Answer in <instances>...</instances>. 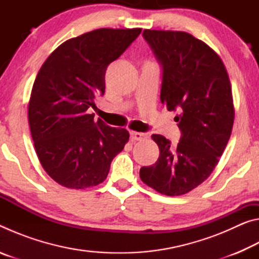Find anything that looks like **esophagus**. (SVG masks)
Wrapping results in <instances>:
<instances>
[{"label":"esophagus","instance_id":"1","mask_svg":"<svg viewBox=\"0 0 259 259\" xmlns=\"http://www.w3.org/2000/svg\"><path fill=\"white\" fill-rule=\"evenodd\" d=\"M147 137L146 134L144 133H130V138L133 142H137V140H143Z\"/></svg>","mask_w":259,"mask_h":259}]
</instances>
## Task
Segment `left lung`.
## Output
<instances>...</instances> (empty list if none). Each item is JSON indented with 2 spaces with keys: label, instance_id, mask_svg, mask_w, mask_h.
<instances>
[{
  "label": "left lung",
  "instance_id": "8db88e82",
  "mask_svg": "<svg viewBox=\"0 0 259 259\" xmlns=\"http://www.w3.org/2000/svg\"><path fill=\"white\" fill-rule=\"evenodd\" d=\"M143 36L162 69L161 103L177 112L182 135L176 146L152 136L160 156L140 169V179L161 194L182 195L209 177L229 142L234 120L230 78L216 52L191 34L145 29Z\"/></svg>",
  "mask_w": 259,
  "mask_h": 259
}]
</instances>
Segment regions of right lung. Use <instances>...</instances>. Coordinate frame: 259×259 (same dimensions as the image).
Instances as JSON below:
<instances>
[{"label":"right lung","instance_id":"1","mask_svg":"<svg viewBox=\"0 0 259 259\" xmlns=\"http://www.w3.org/2000/svg\"><path fill=\"white\" fill-rule=\"evenodd\" d=\"M142 29L99 28L71 38L48 57L33 84L28 122L46 172L68 188L96 186L129 140L128 130L95 120L105 72Z\"/></svg>","mask_w":259,"mask_h":259}]
</instances>
